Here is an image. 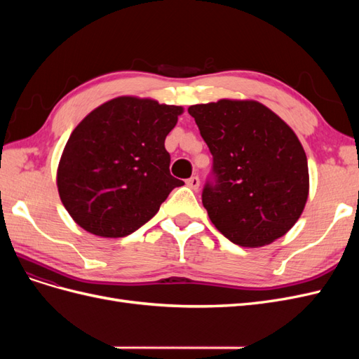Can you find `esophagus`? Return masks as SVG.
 <instances>
[{
    "label": "esophagus",
    "mask_w": 359,
    "mask_h": 359,
    "mask_svg": "<svg viewBox=\"0 0 359 359\" xmlns=\"http://www.w3.org/2000/svg\"><path fill=\"white\" fill-rule=\"evenodd\" d=\"M186 184H187V186H189L191 190H198V189H199V184H201L199 177H196V175L190 177V178L186 181Z\"/></svg>",
    "instance_id": "34e87169"
}]
</instances>
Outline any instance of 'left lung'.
<instances>
[{"mask_svg": "<svg viewBox=\"0 0 359 359\" xmlns=\"http://www.w3.org/2000/svg\"><path fill=\"white\" fill-rule=\"evenodd\" d=\"M189 114L212 154L202 203L227 240L262 247L287 233L309 198V165L295 132L262 103L222 99Z\"/></svg>", "mask_w": 359, "mask_h": 359, "instance_id": "1", "label": "left lung"}]
</instances>
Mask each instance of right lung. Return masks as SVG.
Segmentation results:
<instances>
[{
	"mask_svg": "<svg viewBox=\"0 0 359 359\" xmlns=\"http://www.w3.org/2000/svg\"><path fill=\"white\" fill-rule=\"evenodd\" d=\"M182 111L123 95L95 107L73 130L57 186L62 205L82 229L103 238L127 236L182 186L170 175L165 148Z\"/></svg>",
	"mask_w": 359,
	"mask_h": 359,
	"instance_id": "right-lung-1",
	"label": "right lung"
}]
</instances>
